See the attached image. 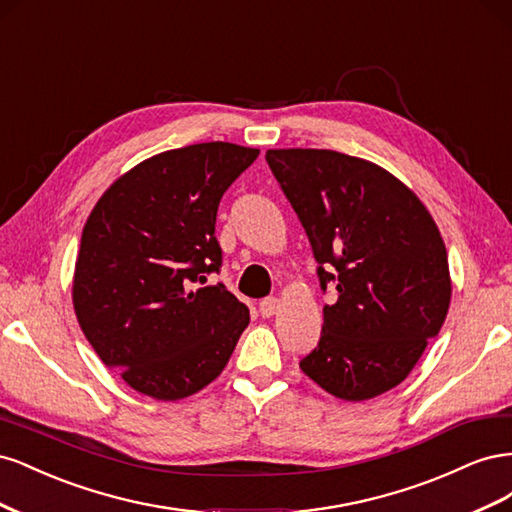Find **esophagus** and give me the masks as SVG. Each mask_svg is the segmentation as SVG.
Masks as SVG:
<instances>
[{
	"instance_id": "obj_1",
	"label": "esophagus",
	"mask_w": 512,
	"mask_h": 512,
	"mask_svg": "<svg viewBox=\"0 0 512 512\" xmlns=\"http://www.w3.org/2000/svg\"><path fill=\"white\" fill-rule=\"evenodd\" d=\"M277 307H280V301H277L275 297H269V299H262L258 303V312L262 318H271L277 312Z\"/></svg>"
}]
</instances>
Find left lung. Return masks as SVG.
I'll return each instance as SVG.
<instances>
[{
	"label": "left lung",
	"instance_id": "left-lung-1",
	"mask_svg": "<svg viewBox=\"0 0 512 512\" xmlns=\"http://www.w3.org/2000/svg\"><path fill=\"white\" fill-rule=\"evenodd\" d=\"M318 260L324 305L318 346L299 363L324 391L365 401L395 389L442 329L451 273L440 230L389 170L331 149H269Z\"/></svg>",
	"mask_w": 512,
	"mask_h": 512
}]
</instances>
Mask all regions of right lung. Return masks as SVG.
I'll return each mask as SVG.
<instances>
[{
  "instance_id": "add662e5",
  "label": "right lung",
  "mask_w": 512,
  "mask_h": 512,
  "mask_svg": "<svg viewBox=\"0 0 512 512\" xmlns=\"http://www.w3.org/2000/svg\"><path fill=\"white\" fill-rule=\"evenodd\" d=\"M258 149L198 143L143 160L113 181L83 228L72 303L87 342L134 391L177 401L222 374L247 309L218 271L215 215Z\"/></svg>"
}]
</instances>
